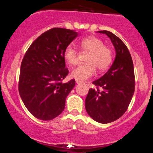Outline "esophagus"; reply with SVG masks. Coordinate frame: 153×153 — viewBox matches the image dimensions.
<instances>
[{
  "label": "esophagus",
  "instance_id": "34e87169",
  "mask_svg": "<svg viewBox=\"0 0 153 153\" xmlns=\"http://www.w3.org/2000/svg\"><path fill=\"white\" fill-rule=\"evenodd\" d=\"M75 81H76V84H79L80 82H81V81H79V80H77V79L75 80Z\"/></svg>",
  "mask_w": 153,
  "mask_h": 153
}]
</instances>
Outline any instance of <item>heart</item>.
Masks as SVG:
<instances>
[{
  "instance_id": "obj_1",
  "label": "heart",
  "mask_w": 153,
  "mask_h": 153,
  "mask_svg": "<svg viewBox=\"0 0 153 153\" xmlns=\"http://www.w3.org/2000/svg\"><path fill=\"white\" fill-rule=\"evenodd\" d=\"M80 49L83 52H89L87 63L80 64L72 70L71 75L79 81L87 79L95 74L96 67L99 71H104L112 62V52L109 48L105 46L104 42L98 37H91L83 38L79 42ZM79 53L74 48L68 45L63 51V58L71 66L79 62Z\"/></svg>"
}]
</instances>
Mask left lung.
I'll return each instance as SVG.
<instances>
[{
	"mask_svg": "<svg viewBox=\"0 0 153 153\" xmlns=\"http://www.w3.org/2000/svg\"><path fill=\"white\" fill-rule=\"evenodd\" d=\"M97 32L109 37L116 51V58L108 71L92 82L97 89L89 90L85 108L95 121L108 123L117 120L127 110L134 92V71L126 45L109 31Z\"/></svg>",
	"mask_w": 153,
	"mask_h": 153,
	"instance_id": "obj_1",
	"label": "left lung"
}]
</instances>
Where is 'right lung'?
<instances>
[{
    "mask_svg": "<svg viewBox=\"0 0 153 153\" xmlns=\"http://www.w3.org/2000/svg\"><path fill=\"white\" fill-rule=\"evenodd\" d=\"M77 36L74 30L53 28L39 36L24 56L19 95L27 110L38 119H53L65 108L75 80L61 82L68 74L63 51Z\"/></svg>",
    "mask_w": 153,
    "mask_h": 153,
    "instance_id": "obj_1",
    "label": "right lung"
}]
</instances>
